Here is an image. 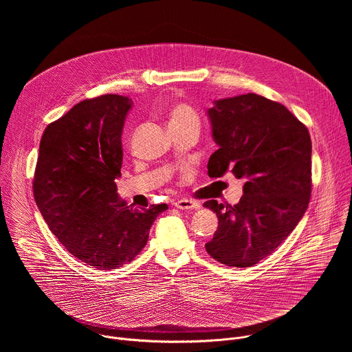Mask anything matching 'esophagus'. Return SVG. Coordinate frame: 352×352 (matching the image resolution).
Returning a JSON list of instances; mask_svg holds the SVG:
<instances>
[{
	"mask_svg": "<svg viewBox=\"0 0 352 352\" xmlns=\"http://www.w3.org/2000/svg\"><path fill=\"white\" fill-rule=\"evenodd\" d=\"M174 206L179 210H193V209H197L199 205L196 202H193V200L190 199H179L177 200V202L174 204Z\"/></svg>",
	"mask_w": 352,
	"mask_h": 352,
	"instance_id": "34e87169",
	"label": "esophagus"
}]
</instances>
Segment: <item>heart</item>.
<instances>
[{
	"label": "heart",
	"mask_w": 352,
	"mask_h": 352,
	"mask_svg": "<svg viewBox=\"0 0 352 352\" xmlns=\"http://www.w3.org/2000/svg\"><path fill=\"white\" fill-rule=\"evenodd\" d=\"M168 125L171 128H199V117L195 110L186 103H177L170 107L168 113Z\"/></svg>",
	"instance_id": "1"
}]
</instances>
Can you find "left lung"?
Wrapping results in <instances>:
<instances>
[{"mask_svg":"<svg viewBox=\"0 0 352 352\" xmlns=\"http://www.w3.org/2000/svg\"><path fill=\"white\" fill-rule=\"evenodd\" d=\"M208 116L219 148L208 174L243 178L234 206L208 200L219 219L208 254L232 267H250L269 256L305 214L312 189L308 128L283 104L248 93L216 100Z\"/></svg>","mask_w":352,"mask_h":352,"instance_id":"obj_1","label":"left lung"}]
</instances>
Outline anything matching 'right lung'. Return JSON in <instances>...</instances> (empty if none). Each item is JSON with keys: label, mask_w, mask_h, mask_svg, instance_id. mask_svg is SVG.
I'll return each mask as SVG.
<instances>
[{"label": "right lung", "mask_w": 352, "mask_h": 352, "mask_svg": "<svg viewBox=\"0 0 352 352\" xmlns=\"http://www.w3.org/2000/svg\"><path fill=\"white\" fill-rule=\"evenodd\" d=\"M132 100L87 98L50 124L40 140L33 179L37 208L68 252L98 270L129 263L143 249L166 204L133 209L117 193L121 135Z\"/></svg>", "instance_id": "right-lung-1"}]
</instances>
